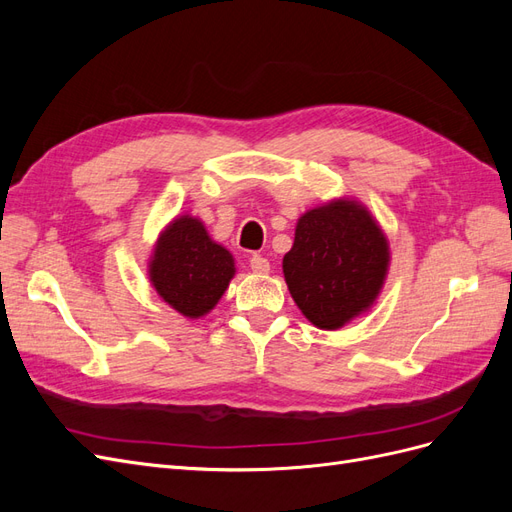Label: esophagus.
Returning a JSON list of instances; mask_svg holds the SVG:
<instances>
[{"label": "esophagus", "mask_w": 512, "mask_h": 512, "mask_svg": "<svg viewBox=\"0 0 512 512\" xmlns=\"http://www.w3.org/2000/svg\"><path fill=\"white\" fill-rule=\"evenodd\" d=\"M250 267H252L254 273H269V271H271L269 260H267L265 256H260V254H254V256L250 258Z\"/></svg>", "instance_id": "1"}]
</instances>
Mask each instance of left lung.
<instances>
[{
  "mask_svg": "<svg viewBox=\"0 0 512 512\" xmlns=\"http://www.w3.org/2000/svg\"><path fill=\"white\" fill-rule=\"evenodd\" d=\"M389 260V241L367 207L337 198L301 215L282 269L303 316L335 331L376 303Z\"/></svg>",
  "mask_w": 512,
  "mask_h": 512,
  "instance_id": "left-lung-1",
  "label": "left lung"
}]
</instances>
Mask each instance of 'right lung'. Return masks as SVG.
Masks as SVG:
<instances>
[{"instance_id": "add662e5", "label": "right lung", "mask_w": 512, "mask_h": 512, "mask_svg": "<svg viewBox=\"0 0 512 512\" xmlns=\"http://www.w3.org/2000/svg\"><path fill=\"white\" fill-rule=\"evenodd\" d=\"M235 271V258L209 237L205 224L179 215L160 232L147 273L160 297L194 320L218 305Z\"/></svg>"}]
</instances>
